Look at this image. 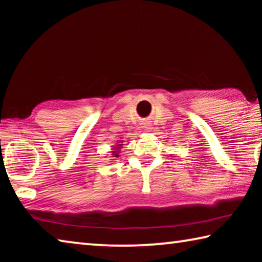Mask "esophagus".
Listing matches in <instances>:
<instances>
[{"label":"esophagus","instance_id":"34e87169","mask_svg":"<svg viewBox=\"0 0 262 262\" xmlns=\"http://www.w3.org/2000/svg\"><path fill=\"white\" fill-rule=\"evenodd\" d=\"M150 126H151V125H150V122H143V123H142V128H144L145 130H150Z\"/></svg>","mask_w":262,"mask_h":262}]
</instances>
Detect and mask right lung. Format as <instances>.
I'll list each match as a JSON object with an SVG mask.
<instances>
[{
  "mask_svg": "<svg viewBox=\"0 0 262 262\" xmlns=\"http://www.w3.org/2000/svg\"><path fill=\"white\" fill-rule=\"evenodd\" d=\"M122 147V144H120V142H118V144H115L112 151H111V154H112V157H119V154H120V149Z\"/></svg>",
  "mask_w": 262,
  "mask_h": 262,
  "instance_id": "1",
  "label": "right lung"
}]
</instances>
